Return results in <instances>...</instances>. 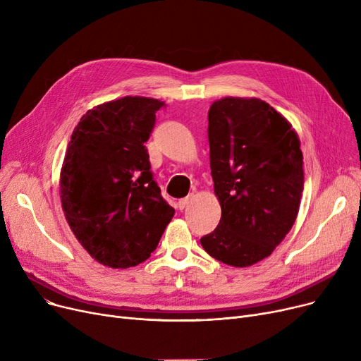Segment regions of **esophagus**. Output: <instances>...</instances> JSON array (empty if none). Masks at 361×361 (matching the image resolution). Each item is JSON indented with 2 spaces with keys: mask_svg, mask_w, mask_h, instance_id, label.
<instances>
[{
  "mask_svg": "<svg viewBox=\"0 0 361 361\" xmlns=\"http://www.w3.org/2000/svg\"><path fill=\"white\" fill-rule=\"evenodd\" d=\"M188 202H190V197H188V196H187V197H184V199H180V200H178V203H177L178 209H180V211H183L184 207L188 204Z\"/></svg>",
  "mask_w": 361,
  "mask_h": 361,
  "instance_id": "34e87169",
  "label": "esophagus"
}]
</instances>
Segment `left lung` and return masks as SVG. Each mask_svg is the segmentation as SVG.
Returning <instances> with one entry per match:
<instances>
[{"label":"left lung","mask_w":361,"mask_h":361,"mask_svg":"<svg viewBox=\"0 0 361 361\" xmlns=\"http://www.w3.org/2000/svg\"><path fill=\"white\" fill-rule=\"evenodd\" d=\"M211 174L221 204L200 238L214 259L245 268L268 257L295 222L305 184L293 126L257 98H222L207 112Z\"/></svg>","instance_id":"1"}]
</instances>
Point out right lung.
<instances>
[{
  "mask_svg": "<svg viewBox=\"0 0 361 361\" xmlns=\"http://www.w3.org/2000/svg\"><path fill=\"white\" fill-rule=\"evenodd\" d=\"M164 105L143 97L105 102L71 135L60 178L63 211L75 238L105 267L145 262L174 216L145 146Z\"/></svg>",
  "mask_w": 361,
  "mask_h": 361,
  "instance_id": "1",
  "label": "right lung"
}]
</instances>
